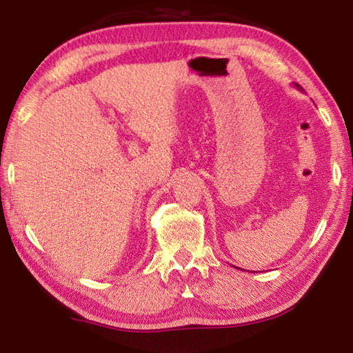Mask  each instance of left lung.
Wrapping results in <instances>:
<instances>
[{"label": "left lung", "mask_w": 353, "mask_h": 353, "mask_svg": "<svg viewBox=\"0 0 353 353\" xmlns=\"http://www.w3.org/2000/svg\"><path fill=\"white\" fill-rule=\"evenodd\" d=\"M294 87H297V88H299V90H302V88H301V85H297V83H294Z\"/></svg>", "instance_id": "obj_1"}]
</instances>
